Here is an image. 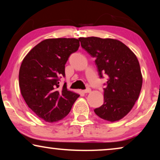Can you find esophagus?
Returning a JSON list of instances; mask_svg holds the SVG:
<instances>
[{
    "mask_svg": "<svg viewBox=\"0 0 160 160\" xmlns=\"http://www.w3.org/2000/svg\"><path fill=\"white\" fill-rule=\"evenodd\" d=\"M90 92H91L90 88H87L86 89H84V90H83V92H84V93H89Z\"/></svg>",
    "mask_w": 160,
    "mask_h": 160,
    "instance_id": "1",
    "label": "esophagus"
}]
</instances>
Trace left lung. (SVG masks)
<instances>
[{
  "label": "left lung",
  "mask_w": 160,
  "mask_h": 160,
  "mask_svg": "<svg viewBox=\"0 0 160 160\" xmlns=\"http://www.w3.org/2000/svg\"><path fill=\"white\" fill-rule=\"evenodd\" d=\"M81 46L95 58L100 77L108 76L104 102L94 111L106 121L113 122L132 110L141 92L143 77L137 57L119 40L81 37Z\"/></svg>",
  "instance_id": "1"
}]
</instances>
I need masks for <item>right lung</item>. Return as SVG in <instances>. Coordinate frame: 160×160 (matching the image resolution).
<instances>
[{
  "instance_id": "obj_1",
  "label": "right lung",
  "mask_w": 160,
  "mask_h": 160,
  "mask_svg": "<svg viewBox=\"0 0 160 160\" xmlns=\"http://www.w3.org/2000/svg\"><path fill=\"white\" fill-rule=\"evenodd\" d=\"M76 38H48L32 48L22 62L19 72L21 94L28 107L47 122H58L68 114L79 95L59 80L65 65L79 47Z\"/></svg>"
}]
</instances>
